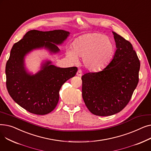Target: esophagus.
Segmentation results:
<instances>
[{
	"mask_svg": "<svg viewBox=\"0 0 151 151\" xmlns=\"http://www.w3.org/2000/svg\"><path fill=\"white\" fill-rule=\"evenodd\" d=\"M82 71L81 70H78L77 73H76V75L77 76H82Z\"/></svg>",
	"mask_w": 151,
	"mask_h": 151,
	"instance_id": "1",
	"label": "esophagus"
}]
</instances>
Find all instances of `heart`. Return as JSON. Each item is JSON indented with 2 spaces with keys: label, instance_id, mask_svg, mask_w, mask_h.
<instances>
[{
  "label": "heart",
  "instance_id": "obj_1",
  "mask_svg": "<svg viewBox=\"0 0 151 151\" xmlns=\"http://www.w3.org/2000/svg\"><path fill=\"white\" fill-rule=\"evenodd\" d=\"M116 47L112 40L101 34L83 35L73 43V50L67 51L68 58L73 62L78 57L83 58L84 66L92 71L105 68L112 60Z\"/></svg>",
  "mask_w": 151,
  "mask_h": 151
}]
</instances>
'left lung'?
<instances>
[{
	"mask_svg": "<svg viewBox=\"0 0 151 151\" xmlns=\"http://www.w3.org/2000/svg\"><path fill=\"white\" fill-rule=\"evenodd\" d=\"M116 45L114 58L101 71L82 76L85 105L96 116L122 111L130 101L139 81V60L130 42L113 32Z\"/></svg>",
	"mask_w": 151,
	"mask_h": 151,
	"instance_id": "8db88e82",
	"label": "left lung"
}]
</instances>
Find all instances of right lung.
<instances>
[{
    "instance_id": "1",
    "label": "right lung",
    "mask_w": 151,
    "mask_h": 151,
    "mask_svg": "<svg viewBox=\"0 0 151 151\" xmlns=\"http://www.w3.org/2000/svg\"><path fill=\"white\" fill-rule=\"evenodd\" d=\"M69 34L63 30H32L13 45L5 67L6 89L13 100L29 113L45 115L54 110L62 86L75 76L78 68L57 67L46 61L41 70L31 75L24 67L25 55L43 47L57 53L60 50L56 45L62 44Z\"/></svg>"
}]
</instances>
